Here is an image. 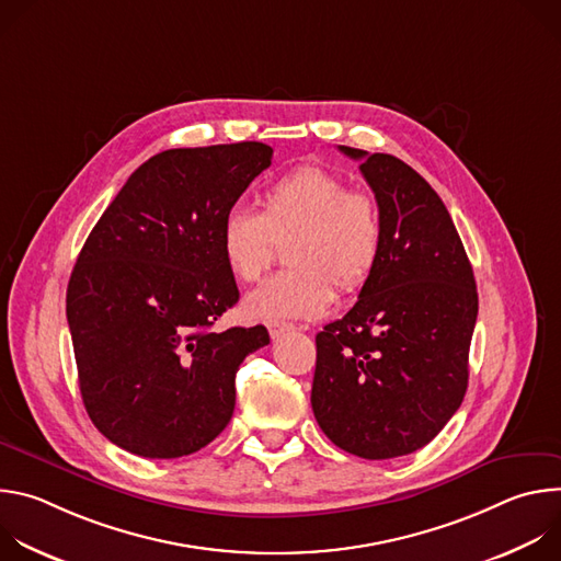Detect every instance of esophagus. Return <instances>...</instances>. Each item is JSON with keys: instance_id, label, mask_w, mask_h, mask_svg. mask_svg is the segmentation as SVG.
<instances>
[{"instance_id": "obj_1", "label": "esophagus", "mask_w": 561, "mask_h": 561, "mask_svg": "<svg viewBox=\"0 0 561 561\" xmlns=\"http://www.w3.org/2000/svg\"><path fill=\"white\" fill-rule=\"evenodd\" d=\"M266 327H268V333H271V337H273V340H279L284 333L295 331V327H293V324H288V322H268Z\"/></svg>"}]
</instances>
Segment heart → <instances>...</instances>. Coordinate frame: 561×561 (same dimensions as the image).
I'll return each mask as SVG.
<instances>
[{
  "label": "heart",
  "mask_w": 561,
  "mask_h": 561,
  "mask_svg": "<svg viewBox=\"0 0 561 561\" xmlns=\"http://www.w3.org/2000/svg\"><path fill=\"white\" fill-rule=\"evenodd\" d=\"M260 213L226 210L219 251L228 273L242 284L257 282L286 242L290 271L253 290L244 310L253 319H312L324 314L335 289L359 290L377 268L383 249V217L368 191L348 188L337 173L304 164L273 180L260 195Z\"/></svg>",
  "instance_id": "1"
}]
</instances>
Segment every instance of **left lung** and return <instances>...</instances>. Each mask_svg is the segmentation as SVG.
<instances>
[{"label": "left lung", "mask_w": 561, "mask_h": 561, "mask_svg": "<svg viewBox=\"0 0 561 561\" xmlns=\"http://www.w3.org/2000/svg\"><path fill=\"white\" fill-rule=\"evenodd\" d=\"M379 202L383 249L357 304L317 333L310 404L364 459L426 446L461 407L477 322L472 266L431 184L402 159L340 146Z\"/></svg>", "instance_id": "obj_1"}]
</instances>
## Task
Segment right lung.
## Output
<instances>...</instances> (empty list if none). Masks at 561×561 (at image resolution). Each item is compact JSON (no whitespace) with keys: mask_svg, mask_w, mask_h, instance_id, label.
Wrapping results in <instances>:
<instances>
[{"mask_svg":"<svg viewBox=\"0 0 561 561\" xmlns=\"http://www.w3.org/2000/svg\"><path fill=\"white\" fill-rule=\"evenodd\" d=\"M271 159L262 141L157 152L91 230L66 317L87 413L115 446L175 459L228 426L234 373L271 337L215 331L239 299L217 232Z\"/></svg>","mask_w":561,"mask_h":561,"instance_id":"add662e5","label":"right lung"}]
</instances>
